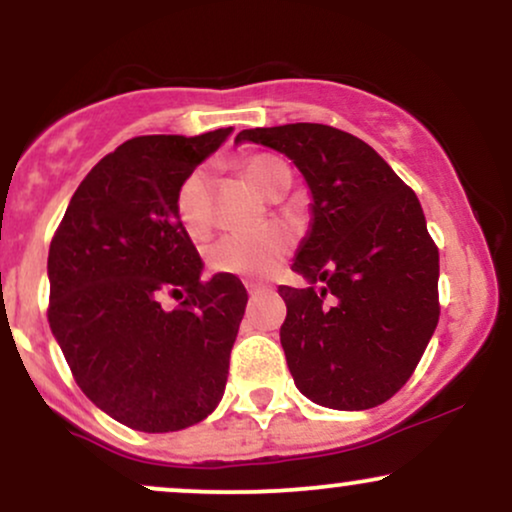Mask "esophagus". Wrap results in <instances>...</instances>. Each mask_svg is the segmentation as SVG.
Listing matches in <instances>:
<instances>
[{
    "mask_svg": "<svg viewBox=\"0 0 512 512\" xmlns=\"http://www.w3.org/2000/svg\"><path fill=\"white\" fill-rule=\"evenodd\" d=\"M245 286H248L250 296H255V293H262L264 291V284H257V281H248V284H245Z\"/></svg>",
    "mask_w": 512,
    "mask_h": 512,
    "instance_id": "34e87169",
    "label": "esophagus"
}]
</instances>
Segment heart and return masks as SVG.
Returning a JSON list of instances; mask_svg holds the SVG:
<instances>
[{"label": "heart", "mask_w": 512, "mask_h": 512, "mask_svg": "<svg viewBox=\"0 0 512 512\" xmlns=\"http://www.w3.org/2000/svg\"><path fill=\"white\" fill-rule=\"evenodd\" d=\"M245 180L257 192L267 195L276 185L281 173H286V163L276 156L255 154L240 163ZM175 211L187 233L202 236L209 226V173L204 168L192 170L180 182L178 195H175ZM293 245L291 233L281 226H269L262 231L248 233H228L216 240L207 250L209 267L223 274L236 276H262L289 255Z\"/></svg>", "instance_id": "1"}]
</instances>
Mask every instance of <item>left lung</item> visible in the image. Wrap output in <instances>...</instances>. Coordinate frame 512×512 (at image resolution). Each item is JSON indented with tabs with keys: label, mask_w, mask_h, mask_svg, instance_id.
I'll list each match as a JSON object with an SVG mask.
<instances>
[{
	"label": "left lung",
	"mask_w": 512,
	"mask_h": 512,
	"mask_svg": "<svg viewBox=\"0 0 512 512\" xmlns=\"http://www.w3.org/2000/svg\"><path fill=\"white\" fill-rule=\"evenodd\" d=\"M236 142L289 156L313 195L310 231L279 286L281 346L293 383L320 407L390 399L436 332L438 248L414 192L354 134L315 122L243 129Z\"/></svg>",
	"instance_id": "obj_1"
}]
</instances>
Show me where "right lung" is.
<instances>
[{
	"mask_svg": "<svg viewBox=\"0 0 512 512\" xmlns=\"http://www.w3.org/2000/svg\"><path fill=\"white\" fill-rule=\"evenodd\" d=\"M231 132L117 146L76 187L50 243V330L84 395L134 431L199 424L226 390L248 291L233 274L202 281L175 195ZM166 295L183 303L163 309Z\"/></svg>",
	"mask_w": 512,
	"mask_h": 512,
	"instance_id": "1",
	"label": "right lung"
}]
</instances>
